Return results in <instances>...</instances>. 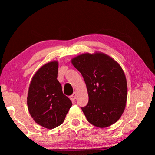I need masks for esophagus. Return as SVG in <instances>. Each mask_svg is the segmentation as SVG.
I'll return each instance as SVG.
<instances>
[{"label": "esophagus", "mask_w": 155, "mask_h": 155, "mask_svg": "<svg viewBox=\"0 0 155 155\" xmlns=\"http://www.w3.org/2000/svg\"><path fill=\"white\" fill-rule=\"evenodd\" d=\"M76 96H77V93L74 92L71 96H70V98L72 101H75V99H76Z\"/></svg>", "instance_id": "34e87169"}]
</instances>
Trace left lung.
<instances>
[{
  "label": "left lung",
  "instance_id": "8db88e82",
  "mask_svg": "<svg viewBox=\"0 0 155 155\" xmlns=\"http://www.w3.org/2000/svg\"><path fill=\"white\" fill-rule=\"evenodd\" d=\"M87 86L89 101L81 107L87 121L100 128L120 119L127 98V83L122 68L103 53L83 54L72 60Z\"/></svg>",
  "mask_w": 155,
  "mask_h": 155
}]
</instances>
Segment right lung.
I'll return each instance as SVG.
<instances>
[{
  "label": "right lung",
  "instance_id": "1",
  "mask_svg": "<svg viewBox=\"0 0 155 155\" xmlns=\"http://www.w3.org/2000/svg\"><path fill=\"white\" fill-rule=\"evenodd\" d=\"M57 74V61L44 65L33 77L28 93L27 105L31 117L48 129L61 125L72 105L63 93Z\"/></svg>",
  "mask_w": 155,
  "mask_h": 155
}]
</instances>
